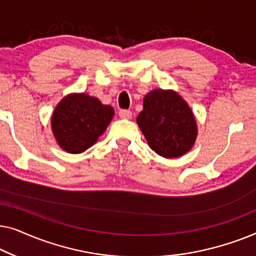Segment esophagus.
I'll use <instances>...</instances> for the list:
<instances>
[{
	"mask_svg": "<svg viewBox=\"0 0 256 256\" xmlns=\"http://www.w3.org/2000/svg\"><path fill=\"white\" fill-rule=\"evenodd\" d=\"M118 116L121 118H127V120H129V118H132V112L127 110H122L118 112Z\"/></svg>",
	"mask_w": 256,
	"mask_h": 256,
	"instance_id": "obj_1",
	"label": "esophagus"
}]
</instances>
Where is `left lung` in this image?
<instances>
[{"label": "left lung", "instance_id": "8db88e82", "mask_svg": "<svg viewBox=\"0 0 256 256\" xmlns=\"http://www.w3.org/2000/svg\"><path fill=\"white\" fill-rule=\"evenodd\" d=\"M136 122L150 148L166 158L190 152L198 135L194 112L172 90H150L143 99V110Z\"/></svg>", "mask_w": 256, "mask_h": 256}]
</instances>
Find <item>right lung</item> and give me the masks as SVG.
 I'll return each mask as SVG.
<instances>
[{"mask_svg": "<svg viewBox=\"0 0 256 256\" xmlns=\"http://www.w3.org/2000/svg\"><path fill=\"white\" fill-rule=\"evenodd\" d=\"M114 116V110L96 96L71 93L62 98L51 116L56 142L66 152L82 154L104 134Z\"/></svg>", "mask_w": 256, "mask_h": 256, "instance_id": "obj_1", "label": "right lung"}]
</instances>
